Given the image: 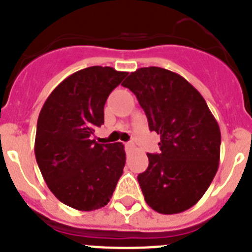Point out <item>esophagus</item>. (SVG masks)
Wrapping results in <instances>:
<instances>
[{"label": "esophagus", "mask_w": 252, "mask_h": 252, "mask_svg": "<svg viewBox=\"0 0 252 252\" xmlns=\"http://www.w3.org/2000/svg\"><path fill=\"white\" fill-rule=\"evenodd\" d=\"M125 146H126V148H132L133 146V142H126V144H125Z\"/></svg>", "instance_id": "obj_1"}]
</instances>
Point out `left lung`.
Wrapping results in <instances>:
<instances>
[{
    "label": "left lung",
    "mask_w": 252,
    "mask_h": 252,
    "mask_svg": "<svg viewBox=\"0 0 252 252\" xmlns=\"http://www.w3.org/2000/svg\"><path fill=\"white\" fill-rule=\"evenodd\" d=\"M122 86L136 95L150 131L160 135V154H148V169L137 175L146 203L162 215L184 212L217 173L220 126L201 93L168 69L140 68Z\"/></svg>",
    "instance_id": "8db88e82"
}]
</instances>
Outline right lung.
Wrapping results in <instances>:
<instances>
[{
  "mask_svg": "<svg viewBox=\"0 0 252 252\" xmlns=\"http://www.w3.org/2000/svg\"><path fill=\"white\" fill-rule=\"evenodd\" d=\"M126 72L90 66L55 88L40 111L35 158L51 193L78 211H94L110 202L124 173L122 142L92 140L104 122V103Z\"/></svg>",
  "mask_w": 252,
  "mask_h": 252,
  "instance_id": "1",
  "label": "right lung"
}]
</instances>
